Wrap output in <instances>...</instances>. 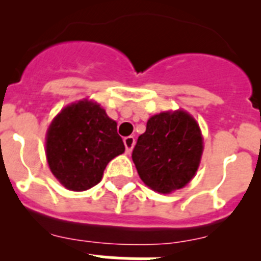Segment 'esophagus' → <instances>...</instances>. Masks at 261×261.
<instances>
[{"label": "esophagus", "instance_id": "obj_1", "mask_svg": "<svg viewBox=\"0 0 261 261\" xmlns=\"http://www.w3.org/2000/svg\"><path fill=\"white\" fill-rule=\"evenodd\" d=\"M124 145H125V151L126 153H130L135 146V137L133 136H128V137L124 138Z\"/></svg>", "mask_w": 261, "mask_h": 261}]
</instances>
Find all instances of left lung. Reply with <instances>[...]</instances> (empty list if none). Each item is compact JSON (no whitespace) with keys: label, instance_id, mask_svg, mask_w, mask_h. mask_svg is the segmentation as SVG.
I'll return each instance as SVG.
<instances>
[{"label":"left lung","instance_id":"obj_1","mask_svg":"<svg viewBox=\"0 0 261 261\" xmlns=\"http://www.w3.org/2000/svg\"><path fill=\"white\" fill-rule=\"evenodd\" d=\"M202 154L199 124L186 111L161 112L147 120L132 153L141 180L159 193L180 190L192 180Z\"/></svg>","mask_w":261,"mask_h":261}]
</instances>
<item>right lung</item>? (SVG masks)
<instances>
[{
  "label": "right lung",
  "instance_id": "add662e5",
  "mask_svg": "<svg viewBox=\"0 0 261 261\" xmlns=\"http://www.w3.org/2000/svg\"><path fill=\"white\" fill-rule=\"evenodd\" d=\"M124 150L116 121L87 99L64 108L48 128V165L57 180L70 191L96 186L108 162Z\"/></svg>",
  "mask_w": 261,
  "mask_h": 261
}]
</instances>
